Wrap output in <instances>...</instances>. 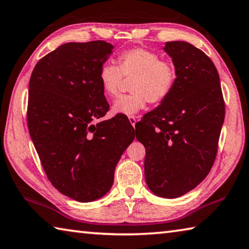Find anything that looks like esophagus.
I'll return each mask as SVG.
<instances>
[{
	"instance_id": "1",
	"label": "esophagus",
	"mask_w": 249,
	"mask_h": 249,
	"mask_svg": "<svg viewBox=\"0 0 249 249\" xmlns=\"http://www.w3.org/2000/svg\"><path fill=\"white\" fill-rule=\"evenodd\" d=\"M129 121H130V124H131L134 127V125H136V122H137V118L136 117H129Z\"/></svg>"
}]
</instances>
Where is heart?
<instances>
[{"mask_svg":"<svg viewBox=\"0 0 249 249\" xmlns=\"http://www.w3.org/2000/svg\"><path fill=\"white\" fill-rule=\"evenodd\" d=\"M112 62L103 64L99 82L104 93L109 97L118 95L122 80L133 76L130 85L132 94L121 95L112 104V112L129 117L138 115L146 107L149 100L159 104L171 94L176 83L177 72L174 64L160 60L153 51L133 48L122 51Z\"/></svg>","mask_w":249,"mask_h":249,"instance_id":"1","label":"heart"}]
</instances>
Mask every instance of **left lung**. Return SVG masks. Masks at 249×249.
I'll list each match as a JSON object with an SVG mask.
<instances>
[{"instance_id":"1","label":"left lung","mask_w":249,"mask_h":249,"mask_svg":"<svg viewBox=\"0 0 249 249\" xmlns=\"http://www.w3.org/2000/svg\"><path fill=\"white\" fill-rule=\"evenodd\" d=\"M164 50L176 68V83L136 133L146 152L147 187L173 199L196 188L211 171L225 106L219 73L203 51L186 41H168Z\"/></svg>"}]
</instances>
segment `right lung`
I'll return each instance as SVG.
<instances>
[{"label":"right lung","mask_w":249,"mask_h":249,"mask_svg":"<svg viewBox=\"0 0 249 249\" xmlns=\"http://www.w3.org/2000/svg\"><path fill=\"white\" fill-rule=\"evenodd\" d=\"M112 49L103 40L64 43L38 61L29 81L27 124L42 167L55 189L80 202L110 190L134 140L120 118L93 124L109 109L99 71Z\"/></svg>","instance_id":"obj_1"}]
</instances>
